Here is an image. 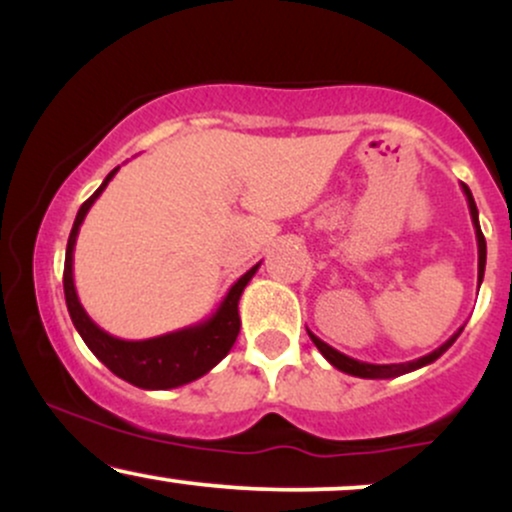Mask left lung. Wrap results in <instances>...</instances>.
Instances as JSON below:
<instances>
[{
    "mask_svg": "<svg viewBox=\"0 0 512 512\" xmlns=\"http://www.w3.org/2000/svg\"><path fill=\"white\" fill-rule=\"evenodd\" d=\"M462 192H464V197H467L469 214H472V223H474V233H477V248H479V279L477 281H479V286H481V281H484V269H486V240H484V233H481V228H479V211H477V204H474L472 192H469L467 185H462ZM462 330H464V327H460V330L452 334L448 342L440 344L436 351H431V354L416 358V361L383 363V366H380V363H366V361H358V358L346 356V354H342V351L332 349L330 344L322 342L320 337H315V334L310 332V330H308V334H310V339H313V344L317 346V349H320V354L325 356L327 361H330L337 370H342V373H349V375H356V378L383 380V378H397V375L411 373V370H419V368L428 366V363H433V361H436V358L443 356L452 344H455V339L460 337Z\"/></svg>",
    "mask_w": 512,
    "mask_h": 512,
    "instance_id": "obj_1",
    "label": "left lung"
}]
</instances>
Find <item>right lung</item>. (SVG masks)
<instances>
[{"mask_svg":"<svg viewBox=\"0 0 512 512\" xmlns=\"http://www.w3.org/2000/svg\"><path fill=\"white\" fill-rule=\"evenodd\" d=\"M117 170H120V166L110 170L103 185L81 204L79 214H76L72 233H69L67 240V257H64V301H67L69 317H72L76 332L81 334V339L96 354L98 361L113 370L117 378L127 380L134 387H142V390H173V387L187 385L192 380L202 378L204 373H209L231 351V346L236 344L240 332V296H243L248 281L260 269V264H255V267L240 276L236 284L228 289L226 296H223L216 313L207 317V320L197 322V325L182 327L178 332L161 334V337L154 339H139V342L113 337V334L101 330L88 317L79 296H76L74 245L88 209L101 197V192L115 178Z\"/></svg>","mask_w":512,"mask_h":512,"instance_id":"1","label":"right lung"}]
</instances>
